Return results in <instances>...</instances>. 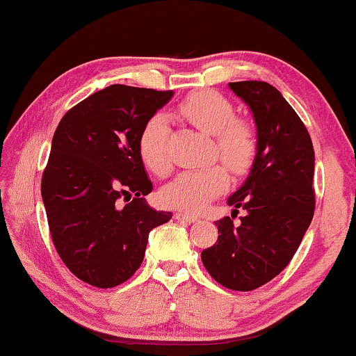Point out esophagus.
Wrapping results in <instances>:
<instances>
[{"label": "esophagus", "mask_w": 356, "mask_h": 356, "mask_svg": "<svg viewBox=\"0 0 356 356\" xmlns=\"http://www.w3.org/2000/svg\"><path fill=\"white\" fill-rule=\"evenodd\" d=\"M174 219L177 220H184V222H195L197 220V216H192V213H187V212H177L174 216Z\"/></svg>", "instance_id": "1"}]
</instances>
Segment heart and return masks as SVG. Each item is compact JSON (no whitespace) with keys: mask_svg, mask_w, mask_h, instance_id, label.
<instances>
[{"mask_svg":"<svg viewBox=\"0 0 356 356\" xmlns=\"http://www.w3.org/2000/svg\"><path fill=\"white\" fill-rule=\"evenodd\" d=\"M179 114L205 134H212V156L229 167L235 175L252 169L259 156V134L247 119L235 115L234 106L213 91H197L179 104ZM170 129L162 114H154L144 122L137 139V151L144 167L156 175L170 170ZM227 187V172L219 164L186 170L161 191L167 207L186 212H200Z\"/></svg>","mask_w":356,"mask_h":356,"instance_id":"b5f03b06","label":"heart"}]
</instances>
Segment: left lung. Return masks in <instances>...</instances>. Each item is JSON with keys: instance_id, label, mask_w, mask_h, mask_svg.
I'll list each match as a JSON object with an SVG mask.
<instances>
[{"instance_id": "left-lung-1", "label": "left lung", "mask_w": 356, "mask_h": 356, "mask_svg": "<svg viewBox=\"0 0 356 356\" xmlns=\"http://www.w3.org/2000/svg\"><path fill=\"white\" fill-rule=\"evenodd\" d=\"M229 88L250 106L259 156L232 197V217L217 220L219 237L202 264L225 289L250 292L277 277L300 245L315 212V152L305 124L272 84L238 81ZM237 208L248 213L233 224Z\"/></svg>"}]
</instances>
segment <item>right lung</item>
<instances>
[{
	"label": "right lung",
	"instance_id": "right-lung-1",
	"mask_svg": "<svg viewBox=\"0 0 356 356\" xmlns=\"http://www.w3.org/2000/svg\"><path fill=\"white\" fill-rule=\"evenodd\" d=\"M172 91L113 84L71 108L56 127L41 195L61 260L86 284L113 289L134 275L149 232L170 220L152 192L137 139Z\"/></svg>",
	"mask_w": 356,
	"mask_h": 356
}]
</instances>
